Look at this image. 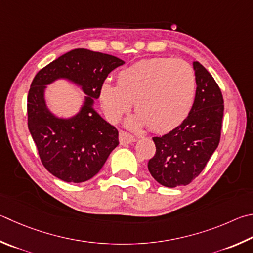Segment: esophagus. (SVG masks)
Masks as SVG:
<instances>
[{
	"mask_svg": "<svg viewBox=\"0 0 253 253\" xmlns=\"http://www.w3.org/2000/svg\"><path fill=\"white\" fill-rule=\"evenodd\" d=\"M134 141H136V138L134 136H131L126 131L119 132V142H121V145H128Z\"/></svg>",
	"mask_w": 253,
	"mask_h": 253,
	"instance_id": "esophagus-1",
	"label": "esophagus"
}]
</instances>
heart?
I'll return each instance as SVG.
<instances>
[{"label": "heart", "mask_w": 253, "mask_h": 253, "mask_svg": "<svg viewBox=\"0 0 253 253\" xmlns=\"http://www.w3.org/2000/svg\"><path fill=\"white\" fill-rule=\"evenodd\" d=\"M196 95V76L189 64L173 58L141 59L123 68L117 85L103 83L99 99L111 122H117L134 102L137 112L128 126L148 125L165 132L178 127L189 115Z\"/></svg>", "instance_id": "1"}]
</instances>
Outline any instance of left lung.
<instances>
[{
	"label": "left lung",
	"mask_w": 253,
	"mask_h": 253,
	"mask_svg": "<svg viewBox=\"0 0 253 253\" xmlns=\"http://www.w3.org/2000/svg\"><path fill=\"white\" fill-rule=\"evenodd\" d=\"M196 95L192 108L180 125L168 134L154 137L156 154L148 170L160 185L186 186L203 171L217 149L221 134L223 98L210 73L195 61Z\"/></svg>",
	"instance_id": "8db88e82"
}]
</instances>
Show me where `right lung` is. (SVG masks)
<instances>
[{
  "mask_svg": "<svg viewBox=\"0 0 253 253\" xmlns=\"http://www.w3.org/2000/svg\"><path fill=\"white\" fill-rule=\"evenodd\" d=\"M125 63L109 54L76 48L42 68L27 96L29 129L44 167L63 181L84 182L104 166L118 146V130L95 109L100 86L109 73ZM63 79L85 94L79 112L55 115L44 98L47 86Z\"/></svg>",
  "mask_w": 253,
  "mask_h": 253,
  "instance_id": "right-lung-1",
  "label": "right lung"
}]
</instances>
